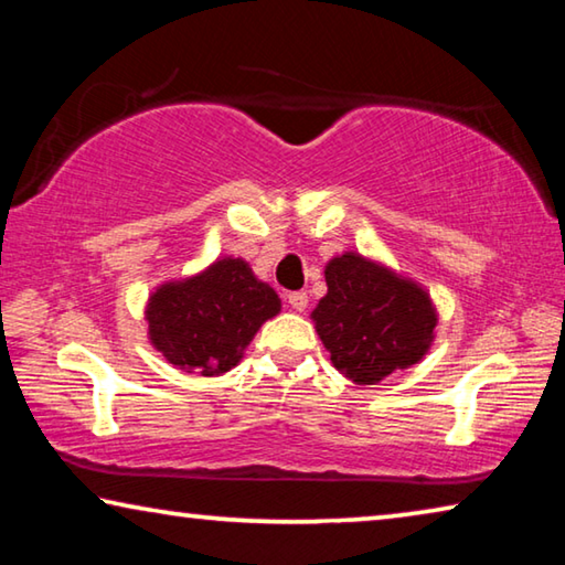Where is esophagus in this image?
Wrapping results in <instances>:
<instances>
[{"label":"esophagus","mask_w":565,"mask_h":565,"mask_svg":"<svg viewBox=\"0 0 565 565\" xmlns=\"http://www.w3.org/2000/svg\"><path fill=\"white\" fill-rule=\"evenodd\" d=\"M286 299H289L291 309H296V311H303L306 306H309V294H306V291H291L289 296H286Z\"/></svg>","instance_id":"obj_1"}]
</instances>
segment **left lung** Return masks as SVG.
Segmentation results:
<instances>
[{
  "instance_id": "8db88e82",
  "label": "left lung",
  "mask_w": 565,
  "mask_h": 565,
  "mask_svg": "<svg viewBox=\"0 0 565 565\" xmlns=\"http://www.w3.org/2000/svg\"><path fill=\"white\" fill-rule=\"evenodd\" d=\"M327 286L311 319L343 376L379 384L424 359L438 319L414 281L349 252L329 262Z\"/></svg>"
}]
</instances>
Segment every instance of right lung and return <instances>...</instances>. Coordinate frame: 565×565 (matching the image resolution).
Returning a JSON list of instances; mask_svg holds the SVG:
<instances>
[{"mask_svg": "<svg viewBox=\"0 0 565 565\" xmlns=\"http://www.w3.org/2000/svg\"><path fill=\"white\" fill-rule=\"evenodd\" d=\"M279 309V296L246 262L218 259L194 279L157 289L147 306L149 339L174 366L218 376Z\"/></svg>", "mask_w": 565, "mask_h": 565, "instance_id": "1", "label": "right lung"}]
</instances>
